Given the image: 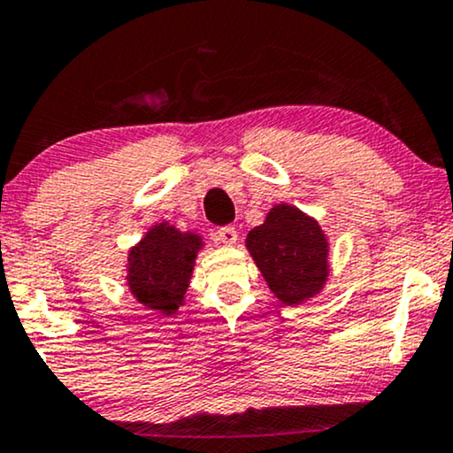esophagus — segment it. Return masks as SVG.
Wrapping results in <instances>:
<instances>
[{
	"label": "esophagus",
	"instance_id": "34e87169",
	"mask_svg": "<svg viewBox=\"0 0 453 453\" xmlns=\"http://www.w3.org/2000/svg\"><path fill=\"white\" fill-rule=\"evenodd\" d=\"M215 236H217V241H221L223 244H234L238 241V232H236V227H234V226L219 227Z\"/></svg>",
	"mask_w": 453,
	"mask_h": 453
}]
</instances>
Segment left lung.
<instances>
[{"mask_svg":"<svg viewBox=\"0 0 453 453\" xmlns=\"http://www.w3.org/2000/svg\"><path fill=\"white\" fill-rule=\"evenodd\" d=\"M247 249L280 303L298 304L324 288L327 242L319 223L288 204L274 206L247 236Z\"/></svg>","mask_w":453,"mask_h":453,"instance_id":"1","label":"left lung"}]
</instances>
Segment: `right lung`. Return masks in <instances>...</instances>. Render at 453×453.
Listing matches in <instances>:
<instances>
[{
    "instance_id": "1",
    "label": "right lung",
    "mask_w": 453,
    "mask_h": 453,
    "mask_svg": "<svg viewBox=\"0 0 453 453\" xmlns=\"http://www.w3.org/2000/svg\"><path fill=\"white\" fill-rule=\"evenodd\" d=\"M200 247L202 238L196 234H183L168 223L150 227L127 259V285L138 303L164 315L176 313Z\"/></svg>"
}]
</instances>
